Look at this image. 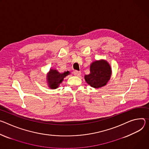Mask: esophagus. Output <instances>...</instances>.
<instances>
[{"mask_svg":"<svg viewBox=\"0 0 149 149\" xmlns=\"http://www.w3.org/2000/svg\"><path fill=\"white\" fill-rule=\"evenodd\" d=\"M73 74H74V76H80V75L81 74V72H79V71H77V70H74V71L73 72Z\"/></svg>","mask_w":149,"mask_h":149,"instance_id":"esophagus-1","label":"esophagus"}]
</instances>
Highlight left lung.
I'll return each mask as SVG.
<instances>
[{
	"label": "left lung",
	"mask_w": 149,
	"mask_h": 149,
	"mask_svg": "<svg viewBox=\"0 0 149 149\" xmlns=\"http://www.w3.org/2000/svg\"><path fill=\"white\" fill-rule=\"evenodd\" d=\"M111 74V66L106 60H96L91 63L90 74L85 75V79L91 87L99 88L107 85Z\"/></svg>",
	"instance_id": "1"
}]
</instances>
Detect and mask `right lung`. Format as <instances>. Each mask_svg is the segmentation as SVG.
Listing matches in <instances>:
<instances>
[{"instance_id":"add662e5","label":"right lung","mask_w":149,"mask_h":149,"mask_svg":"<svg viewBox=\"0 0 149 149\" xmlns=\"http://www.w3.org/2000/svg\"><path fill=\"white\" fill-rule=\"evenodd\" d=\"M69 74H70V73L69 71L60 73L55 69L49 70L47 76V81L49 88L52 89H57L64 78Z\"/></svg>"}]
</instances>
